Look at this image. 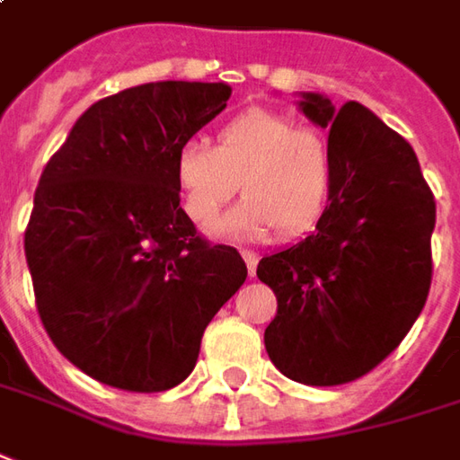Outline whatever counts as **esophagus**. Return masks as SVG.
Returning a JSON list of instances; mask_svg holds the SVG:
<instances>
[{
  "mask_svg": "<svg viewBox=\"0 0 460 460\" xmlns=\"http://www.w3.org/2000/svg\"><path fill=\"white\" fill-rule=\"evenodd\" d=\"M243 255V261H245V266H248V273L255 276V268H258V252L255 251H240Z\"/></svg>",
  "mask_w": 460,
  "mask_h": 460,
  "instance_id": "34e87169",
  "label": "esophagus"
}]
</instances>
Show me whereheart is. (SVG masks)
<instances>
[{"mask_svg":"<svg viewBox=\"0 0 460 460\" xmlns=\"http://www.w3.org/2000/svg\"><path fill=\"white\" fill-rule=\"evenodd\" d=\"M181 208L197 225L209 223L237 192L245 197L212 225L217 237H296L322 217L329 199V156L322 137L291 119L251 108L220 126L217 144L190 138L174 156Z\"/></svg>","mask_w":460,"mask_h":460,"instance_id":"heart-1","label":"heart"}]
</instances>
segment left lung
<instances>
[{"label":"left lung","mask_w":460,"mask_h":460,"mask_svg":"<svg viewBox=\"0 0 460 460\" xmlns=\"http://www.w3.org/2000/svg\"><path fill=\"white\" fill-rule=\"evenodd\" d=\"M298 108L329 128V205L309 237L258 263L279 298L266 352L288 380L332 387L375 369L420 316L436 199L412 146L369 108L319 93Z\"/></svg>","instance_id":"1"}]
</instances>
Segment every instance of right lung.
<instances>
[{
	"mask_svg": "<svg viewBox=\"0 0 460 460\" xmlns=\"http://www.w3.org/2000/svg\"><path fill=\"white\" fill-rule=\"evenodd\" d=\"M233 93L162 80L108 95L52 154L24 230L37 314L88 377L162 393L197 365L199 341L245 283L230 245H209L180 208L174 156Z\"/></svg>",
	"mask_w": 460,
	"mask_h": 460,
	"instance_id": "right-lung-1",
	"label": "right lung"
}]
</instances>
